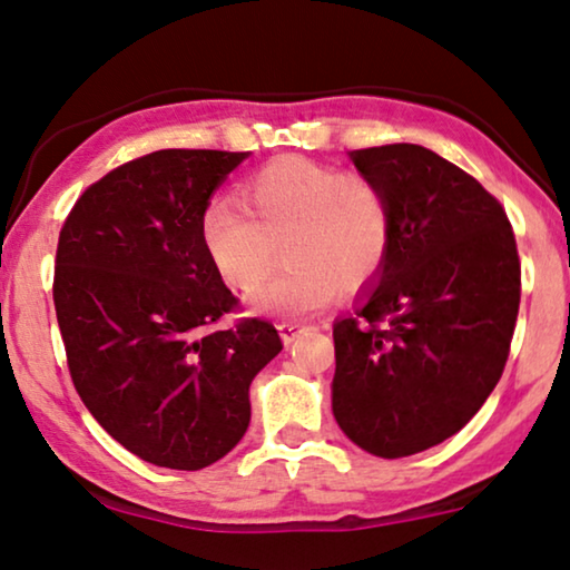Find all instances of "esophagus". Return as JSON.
Listing matches in <instances>:
<instances>
[{
	"label": "esophagus",
	"mask_w": 570,
	"mask_h": 570,
	"mask_svg": "<svg viewBox=\"0 0 570 570\" xmlns=\"http://www.w3.org/2000/svg\"><path fill=\"white\" fill-rule=\"evenodd\" d=\"M277 328H279V334H283V342L293 344L295 340H301L305 332H311L313 326L301 324V321H283V324H279Z\"/></svg>",
	"instance_id": "1"
}]
</instances>
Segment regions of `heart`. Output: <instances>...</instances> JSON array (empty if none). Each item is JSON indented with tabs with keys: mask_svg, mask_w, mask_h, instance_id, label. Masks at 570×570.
<instances>
[{
	"mask_svg": "<svg viewBox=\"0 0 570 570\" xmlns=\"http://www.w3.org/2000/svg\"><path fill=\"white\" fill-rule=\"evenodd\" d=\"M242 203L218 197L203 213V242L220 277L254 291L279 259L287 267L252 295L254 311L303 318L334 291L360 293L381 275L393 242V208L373 177L279 156L244 183Z\"/></svg>",
	"mask_w": 570,
	"mask_h": 570,
	"instance_id": "b5f03b06",
	"label": "heart"
}]
</instances>
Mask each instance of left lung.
I'll use <instances>...</instances> for the list:
<instances>
[{
	"mask_svg": "<svg viewBox=\"0 0 570 570\" xmlns=\"http://www.w3.org/2000/svg\"><path fill=\"white\" fill-rule=\"evenodd\" d=\"M393 208L377 287L334 324L336 424L377 458L460 432L504 373L522 265L504 205L416 144L352 151Z\"/></svg>",
	"mask_w": 570,
	"mask_h": 570,
	"instance_id": "obj_1",
	"label": "left lung"
}]
</instances>
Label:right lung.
I'll return each instance as SVG.
<instances>
[{
    "label": "right lung",
    "mask_w": 570,
    "mask_h": 570,
    "mask_svg": "<svg viewBox=\"0 0 570 570\" xmlns=\"http://www.w3.org/2000/svg\"><path fill=\"white\" fill-rule=\"evenodd\" d=\"M246 151L161 148L107 171L66 216L53 305L71 383L146 463L200 470L249 426V385L283 350L244 316L203 242V213Z\"/></svg>",
    "instance_id": "add662e5"
}]
</instances>
